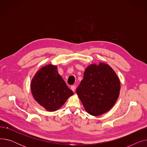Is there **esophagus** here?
<instances>
[{"instance_id": "esophagus-1", "label": "esophagus", "mask_w": 147, "mask_h": 147, "mask_svg": "<svg viewBox=\"0 0 147 147\" xmlns=\"http://www.w3.org/2000/svg\"><path fill=\"white\" fill-rule=\"evenodd\" d=\"M71 89L73 92H74L75 90H76V86H75V85L71 86Z\"/></svg>"}]
</instances>
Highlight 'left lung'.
I'll list each match as a JSON object with an SVG mask.
<instances>
[{
	"label": "left lung",
	"mask_w": 147,
	"mask_h": 147,
	"mask_svg": "<svg viewBox=\"0 0 147 147\" xmlns=\"http://www.w3.org/2000/svg\"><path fill=\"white\" fill-rule=\"evenodd\" d=\"M120 80L113 69L105 63L89 65L76 89L86 111L99 115L113 107L119 97Z\"/></svg>",
	"instance_id": "1"
}]
</instances>
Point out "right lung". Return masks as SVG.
<instances>
[{
    "instance_id": "right-lung-1",
    "label": "right lung",
    "mask_w": 147,
    "mask_h": 147,
    "mask_svg": "<svg viewBox=\"0 0 147 147\" xmlns=\"http://www.w3.org/2000/svg\"><path fill=\"white\" fill-rule=\"evenodd\" d=\"M31 89L36 101L49 111L57 110L73 92L58 74L57 66L48 65L35 74Z\"/></svg>"
}]
</instances>
